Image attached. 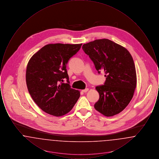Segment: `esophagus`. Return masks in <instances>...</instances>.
Returning <instances> with one entry per match:
<instances>
[{"label":"esophagus","mask_w":159,"mask_h":159,"mask_svg":"<svg viewBox=\"0 0 159 159\" xmlns=\"http://www.w3.org/2000/svg\"><path fill=\"white\" fill-rule=\"evenodd\" d=\"M88 91H89V89H88V88H86V89H85L82 90V92H87Z\"/></svg>","instance_id":"34e87169"}]
</instances>
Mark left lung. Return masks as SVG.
I'll list each match as a JSON object with an SVG mask.
<instances>
[{"label": "left lung", "mask_w": 159, "mask_h": 159, "mask_svg": "<svg viewBox=\"0 0 159 159\" xmlns=\"http://www.w3.org/2000/svg\"><path fill=\"white\" fill-rule=\"evenodd\" d=\"M84 53L89 55L99 74L104 71V84L96 87L99 99L94 107L107 117L122 111L134 96L136 74L134 60L122 46L107 39H97L84 44Z\"/></svg>", "instance_id": "8db88e82"}]
</instances>
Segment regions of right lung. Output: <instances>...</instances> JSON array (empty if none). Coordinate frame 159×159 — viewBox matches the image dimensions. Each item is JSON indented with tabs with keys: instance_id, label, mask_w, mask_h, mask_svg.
<instances>
[{
	"instance_id": "right-lung-1",
	"label": "right lung",
	"mask_w": 159,
	"mask_h": 159,
	"mask_svg": "<svg viewBox=\"0 0 159 159\" xmlns=\"http://www.w3.org/2000/svg\"><path fill=\"white\" fill-rule=\"evenodd\" d=\"M81 44H48L34 53L26 69L28 91L43 111L56 117L68 113L80 97L70 86L66 66ZM64 78L67 84L63 83Z\"/></svg>"
}]
</instances>
